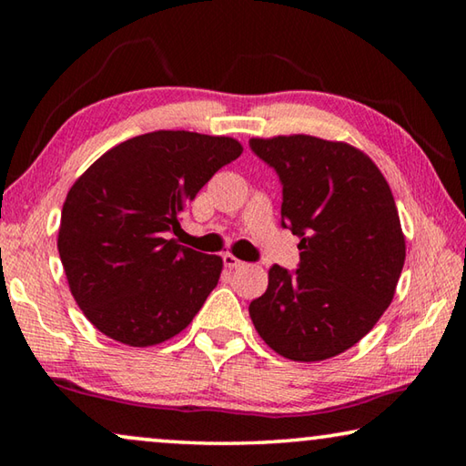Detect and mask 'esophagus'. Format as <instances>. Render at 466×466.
Masks as SVG:
<instances>
[{"instance_id": "esophagus-1", "label": "esophagus", "mask_w": 466, "mask_h": 466, "mask_svg": "<svg viewBox=\"0 0 466 466\" xmlns=\"http://www.w3.org/2000/svg\"><path fill=\"white\" fill-rule=\"evenodd\" d=\"M222 258H224V265L228 267V269H238V267L244 265L238 257L232 255V252H226V255H224Z\"/></svg>"}]
</instances>
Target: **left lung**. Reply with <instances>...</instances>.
Segmentation results:
<instances>
[{"mask_svg": "<svg viewBox=\"0 0 466 466\" xmlns=\"http://www.w3.org/2000/svg\"><path fill=\"white\" fill-rule=\"evenodd\" d=\"M283 185L281 226L299 236V265L269 269L248 306L252 325L279 356L322 361L356 345L389 309L405 265V234L389 183L345 141L252 137Z\"/></svg>", "mask_w": 466, "mask_h": 466, "instance_id": "1", "label": "left lung"}]
</instances>
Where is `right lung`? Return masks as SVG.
Segmentation results:
<instances>
[{"label":"right lung","instance_id":"add662e5","mask_svg":"<svg viewBox=\"0 0 466 466\" xmlns=\"http://www.w3.org/2000/svg\"><path fill=\"white\" fill-rule=\"evenodd\" d=\"M240 141L154 131L102 154L69 188L59 257L72 296L102 335L129 347L164 343L188 327L224 261L168 232Z\"/></svg>","mask_w":466,"mask_h":466}]
</instances>
